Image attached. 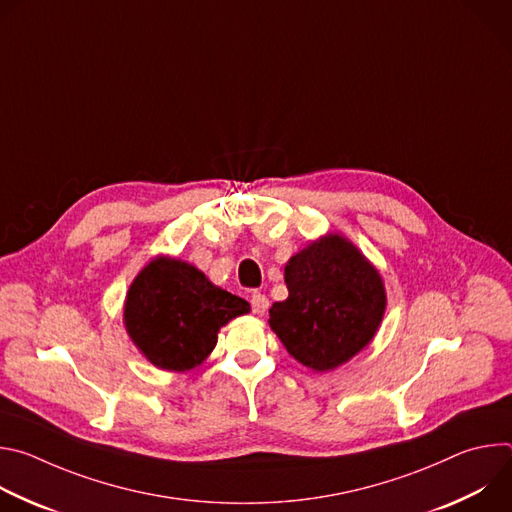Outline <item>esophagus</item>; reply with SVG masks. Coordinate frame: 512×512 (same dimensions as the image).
Wrapping results in <instances>:
<instances>
[{"instance_id":"34e87169","label":"esophagus","mask_w":512,"mask_h":512,"mask_svg":"<svg viewBox=\"0 0 512 512\" xmlns=\"http://www.w3.org/2000/svg\"><path fill=\"white\" fill-rule=\"evenodd\" d=\"M251 308H253V312L255 314H265L267 312V308H269V300H267V296L265 294H261V291H253L251 294Z\"/></svg>"}]
</instances>
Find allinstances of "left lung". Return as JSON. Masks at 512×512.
Instances as JSON below:
<instances>
[{
	"mask_svg": "<svg viewBox=\"0 0 512 512\" xmlns=\"http://www.w3.org/2000/svg\"><path fill=\"white\" fill-rule=\"evenodd\" d=\"M289 296L269 326L304 367L326 373L350 360L379 330L387 294L379 271L348 239L330 233L285 265Z\"/></svg>",
	"mask_w": 512,
	"mask_h": 512,
	"instance_id": "1",
	"label": "left lung"
}]
</instances>
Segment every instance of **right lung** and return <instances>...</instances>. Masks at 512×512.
<instances>
[{
  "instance_id": "1",
  "label": "right lung",
  "mask_w": 512,
  "mask_h": 512,
  "mask_svg": "<svg viewBox=\"0 0 512 512\" xmlns=\"http://www.w3.org/2000/svg\"><path fill=\"white\" fill-rule=\"evenodd\" d=\"M251 310L194 265L156 257L133 279L123 322L135 346L164 371H190L212 352L218 330Z\"/></svg>"
}]
</instances>
